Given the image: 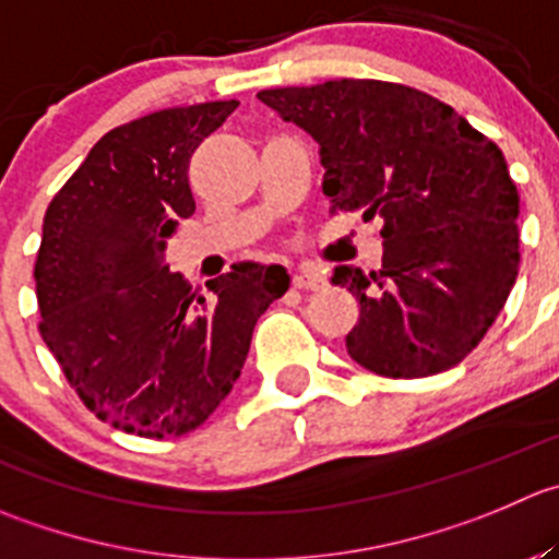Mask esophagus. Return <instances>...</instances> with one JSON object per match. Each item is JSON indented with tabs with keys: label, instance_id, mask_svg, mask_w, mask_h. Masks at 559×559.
Here are the masks:
<instances>
[{
	"label": "esophagus",
	"instance_id": "34e87169",
	"mask_svg": "<svg viewBox=\"0 0 559 559\" xmlns=\"http://www.w3.org/2000/svg\"><path fill=\"white\" fill-rule=\"evenodd\" d=\"M292 286H295V289H322L324 278L317 270H300V273L292 275Z\"/></svg>",
	"mask_w": 559,
	"mask_h": 559
}]
</instances>
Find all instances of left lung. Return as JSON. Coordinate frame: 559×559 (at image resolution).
Masks as SVG:
<instances>
[{
    "label": "left lung",
    "instance_id": "left-lung-1",
    "mask_svg": "<svg viewBox=\"0 0 559 559\" xmlns=\"http://www.w3.org/2000/svg\"><path fill=\"white\" fill-rule=\"evenodd\" d=\"M317 139L330 213L382 221V267H335L360 302L346 352L417 379L459 366L519 275V191L506 155L448 103L406 84L338 79L262 90Z\"/></svg>",
    "mask_w": 559,
    "mask_h": 559
}]
</instances>
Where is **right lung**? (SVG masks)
Returning a JSON list of instances; mask_svg holds the SVG:
<instances>
[{
	"instance_id": "obj_1",
	"label": "right lung",
	"mask_w": 559,
	"mask_h": 559,
	"mask_svg": "<svg viewBox=\"0 0 559 559\" xmlns=\"http://www.w3.org/2000/svg\"><path fill=\"white\" fill-rule=\"evenodd\" d=\"M237 100L164 108L108 130L51 199L35 259L43 341L84 406L164 440L199 429L229 395L257 319L289 289L281 264L242 262L210 295L166 264L191 218V155Z\"/></svg>"
}]
</instances>
